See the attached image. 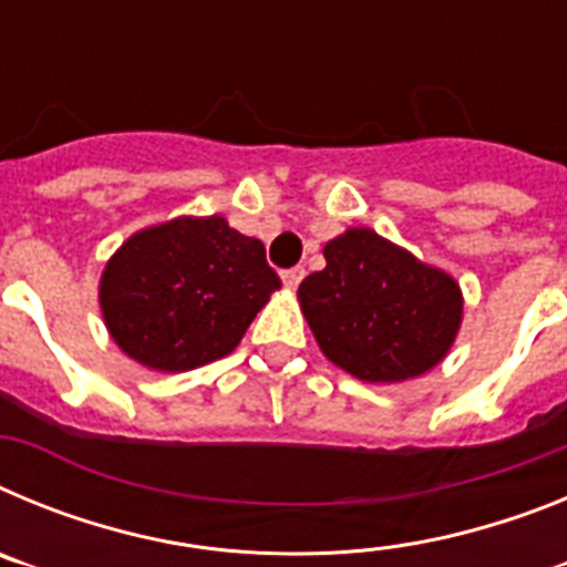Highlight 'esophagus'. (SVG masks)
I'll use <instances>...</instances> for the list:
<instances>
[{
    "mask_svg": "<svg viewBox=\"0 0 567 567\" xmlns=\"http://www.w3.org/2000/svg\"><path fill=\"white\" fill-rule=\"evenodd\" d=\"M303 275H307V269H303V267H292V269H284V272H280V278H284V287L295 289L300 284V280H303Z\"/></svg>",
    "mask_w": 567,
    "mask_h": 567,
    "instance_id": "obj_1",
    "label": "esophagus"
}]
</instances>
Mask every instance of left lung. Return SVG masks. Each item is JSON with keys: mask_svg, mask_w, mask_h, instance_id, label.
Listing matches in <instances>:
<instances>
[{"mask_svg": "<svg viewBox=\"0 0 567 567\" xmlns=\"http://www.w3.org/2000/svg\"><path fill=\"white\" fill-rule=\"evenodd\" d=\"M323 258L327 269L303 278L298 298L332 363L360 380L398 383L443 360L463 315L449 275L365 227L329 240Z\"/></svg>", "mask_w": 567, "mask_h": 567, "instance_id": "8db88e82", "label": "left lung"}]
</instances>
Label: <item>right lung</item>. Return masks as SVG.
Masks as SVG:
<instances>
[{
    "instance_id": "add662e5",
    "label": "right lung",
    "mask_w": 567,
    "mask_h": 567,
    "mask_svg": "<svg viewBox=\"0 0 567 567\" xmlns=\"http://www.w3.org/2000/svg\"><path fill=\"white\" fill-rule=\"evenodd\" d=\"M278 287L264 244L209 215L133 235L104 269L99 298L130 358L187 372L233 352Z\"/></svg>"
}]
</instances>
